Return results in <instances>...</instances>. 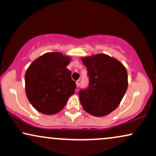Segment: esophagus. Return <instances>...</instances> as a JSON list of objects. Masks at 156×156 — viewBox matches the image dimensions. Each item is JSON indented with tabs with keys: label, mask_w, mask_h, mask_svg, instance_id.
Returning a JSON list of instances; mask_svg holds the SVG:
<instances>
[{
	"label": "esophagus",
	"mask_w": 156,
	"mask_h": 156,
	"mask_svg": "<svg viewBox=\"0 0 156 156\" xmlns=\"http://www.w3.org/2000/svg\"><path fill=\"white\" fill-rule=\"evenodd\" d=\"M80 80H78L76 81V86H77V88H78V87L80 86Z\"/></svg>",
	"instance_id": "esophagus-1"
}]
</instances>
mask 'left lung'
Returning <instances> with one entry per match:
<instances>
[{
  "mask_svg": "<svg viewBox=\"0 0 156 156\" xmlns=\"http://www.w3.org/2000/svg\"><path fill=\"white\" fill-rule=\"evenodd\" d=\"M81 60L89 77L88 88L79 91L81 105L94 116L108 115L119 105L127 90V70L120 61L103 53Z\"/></svg>",
  "mask_w": 156,
  "mask_h": 156,
  "instance_id": "left-lung-1",
  "label": "left lung"
}]
</instances>
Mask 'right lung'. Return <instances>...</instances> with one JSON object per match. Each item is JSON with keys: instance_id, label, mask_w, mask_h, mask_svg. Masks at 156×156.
Instances as JSON below:
<instances>
[{"instance_id": "obj_1", "label": "right lung", "mask_w": 156, "mask_h": 156, "mask_svg": "<svg viewBox=\"0 0 156 156\" xmlns=\"http://www.w3.org/2000/svg\"><path fill=\"white\" fill-rule=\"evenodd\" d=\"M70 58L60 53H47L35 60L25 75L27 98L34 108L46 115L61 111L70 95L76 82L66 68Z\"/></svg>"}]
</instances>
